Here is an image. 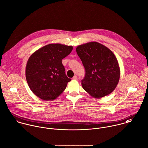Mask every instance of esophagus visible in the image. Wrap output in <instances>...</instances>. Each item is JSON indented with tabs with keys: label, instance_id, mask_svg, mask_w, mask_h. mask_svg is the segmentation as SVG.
Listing matches in <instances>:
<instances>
[{
	"label": "esophagus",
	"instance_id": "esophagus-1",
	"mask_svg": "<svg viewBox=\"0 0 148 148\" xmlns=\"http://www.w3.org/2000/svg\"><path fill=\"white\" fill-rule=\"evenodd\" d=\"M77 75H74L73 77V80H77Z\"/></svg>",
	"mask_w": 148,
	"mask_h": 148
}]
</instances>
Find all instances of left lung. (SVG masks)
Returning <instances> with one entry per match:
<instances>
[{"label": "left lung", "mask_w": 148, "mask_h": 148, "mask_svg": "<svg viewBox=\"0 0 148 148\" xmlns=\"http://www.w3.org/2000/svg\"><path fill=\"white\" fill-rule=\"evenodd\" d=\"M77 53L85 69L81 81L83 89L100 99L112 93L120 78V68L114 53L107 47L93 41L78 45Z\"/></svg>", "instance_id": "8db88e82"}]
</instances>
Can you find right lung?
Masks as SVG:
<instances>
[{"label":"right lung","instance_id":"1","mask_svg":"<svg viewBox=\"0 0 148 148\" xmlns=\"http://www.w3.org/2000/svg\"><path fill=\"white\" fill-rule=\"evenodd\" d=\"M73 47L49 44L35 51L29 58L25 75L29 87L40 99L53 100L65 90L71 81L65 74L62 59Z\"/></svg>","mask_w":148,"mask_h":148}]
</instances>
